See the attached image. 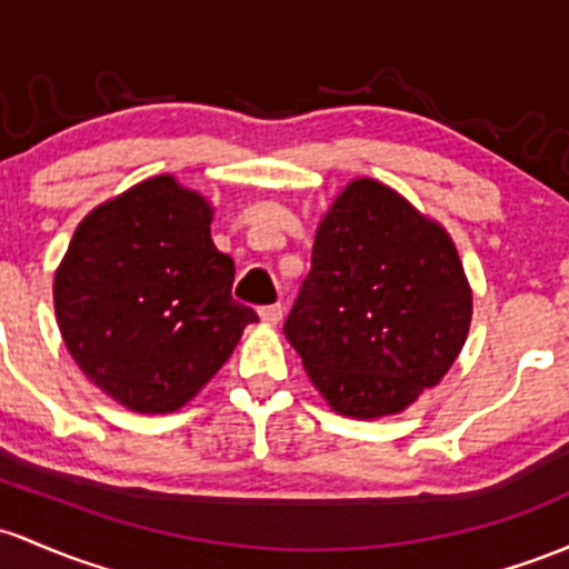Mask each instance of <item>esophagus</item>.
I'll list each match as a JSON object with an SVG mask.
<instances>
[{"mask_svg":"<svg viewBox=\"0 0 569 569\" xmlns=\"http://www.w3.org/2000/svg\"><path fill=\"white\" fill-rule=\"evenodd\" d=\"M259 316H261V321L264 323H280L283 321V305H267V308H261L259 310Z\"/></svg>","mask_w":569,"mask_h":569,"instance_id":"1","label":"esophagus"}]
</instances>
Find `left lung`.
Listing matches in <instances>:
<instances>
[{"label":"left lung","mask_w":569,"mask_h":569,"mask_svg":"<svg viewBox=\"0 0 569 569\" xmlns=\"http://www.w3.org/2000/svg\"><path fill=\"white\" fill-rule=\"evenodd\" d=\"M470 321L451 234L380 180L356 178L318 223L283 332L329 408L365 421L440 383Z\"/></svg>","instance_id":"1"}]
</instances>
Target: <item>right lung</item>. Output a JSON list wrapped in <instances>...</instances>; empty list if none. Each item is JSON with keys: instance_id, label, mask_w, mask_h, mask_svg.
I'll return each mask as SVG.
<instances>
[{"instance_id": "add662e5", "label": "right lung", "mask_w": 569, "mask_h": 569, "mask_svg": "<svg viewBox=\"0 0 569 569\" xmlns=\"http://www.w3.org/2000/svg\"><path fill=\"white\" fill-rule=\"evenodd\" d=\"M213 208L156 174L93 208L53 278L61 337L83 376L134 413H172L202 391L259 321L232 299L234 261Z\"/></svg>"}]
</instances>
